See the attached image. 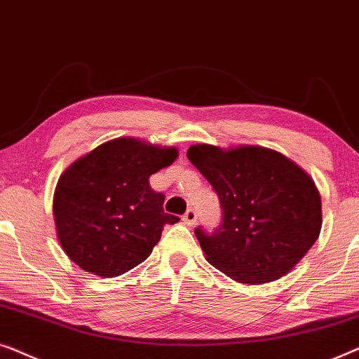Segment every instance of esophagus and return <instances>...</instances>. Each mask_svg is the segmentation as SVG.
Segmentation results:
<instances>
[{
  "instance_id": "1",
  "label": "esophagus",
  "mask_w": 359,
  "mask_h": 359,
  "mask_svg": "<svg viewBox=\"0 0 359 359\" xmlns=\"http://www.w3.org/2000/svg\"><path fill=\"white\" fill-rule=\"evenodd\" d=\"M184 223L185 224H189V226H194L195 223H196V211L194 210V208H189L185 211V215H184Z\"/></svg>"
}]
</instances>
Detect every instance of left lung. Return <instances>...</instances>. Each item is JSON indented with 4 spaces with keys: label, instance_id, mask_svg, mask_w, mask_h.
I'll return each mask as SVG.
<instances>
[{
    "label": "left lung",
    "instance_id": "left-lung-1",
    "mask_svg": "<svg viewBox=\"0 0 359 359\" xmlns=\"http://www.w3.org/2000/svg\"><path fill=\"white\" fill-rule=\"evenodd\" d=\"M187 158L213 187L223 210L218 229H195L206 260L247 285L290 273L320 234L314 180L286 156L262 146L194 144Z\"/></svg>",
    "mask_w": 359,
    "mask_h": 359
}]
</instances>
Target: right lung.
Here are the masks:
<instances>
[{
	"label": "right lung",
	"mask_w": 359,
	"mask_h": 359,
	"mask_svg": "<svg viewBox=\"0 0 359 359\" xmlns=\"http://www.w3.org/2000/svg\"><path fill=\"white\" fill-rule=\"evenodd\" d=\"M177 148L117 138L74 161L60 175L53 216L63 250L89 273L112 278L144 262L179 218L149 177L177 159Z\"/></svg>",
	"instance_id": "add662e5"
}]
</instances>
